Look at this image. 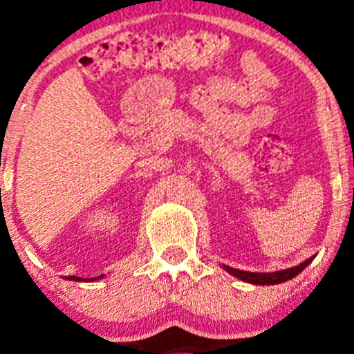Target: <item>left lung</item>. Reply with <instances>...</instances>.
<instances>
[{"mask_svg":"<svg viewBox=\"0 0 354 354\" xmlns=\"http://www.w3.org/2000/svg\"><path fill=\"white\" fill-rule=\"evenodd\" d=\"M312 259L314 257L306 259L305 262L294 266V268H289V270L271 271V273H253V271L236 270V268H230V266H225V264H221V268H223L228 274H232V277L239 278V280H243V282L246 283H253V286H277V283L287 282V280H290V278H294L296 274L301 273L306 266L310 264Z\"/></svg>","mask_w":354,"mask_h":354,"instance_id":"8db88e82","label":"left lung"}]
</instances>
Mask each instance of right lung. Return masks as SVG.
<instances>
[{
	"label": "right lung",
	"instance_id": "add662e5",
	"mask_svg": "<svg viewBox=\"0 0 354 354\" xmlns=\"http://www.w3.org/2000/svg\"><path fill=\"white\" fill-rule=\"evenodd\" d=\"M101 278H104V274H101V277H97V278H90V280L81 277H67V280H74V282H93V280H101Z\"/></svg>",
	"mask_w": 354,
	"mask_h": 354
}]
</instances>
